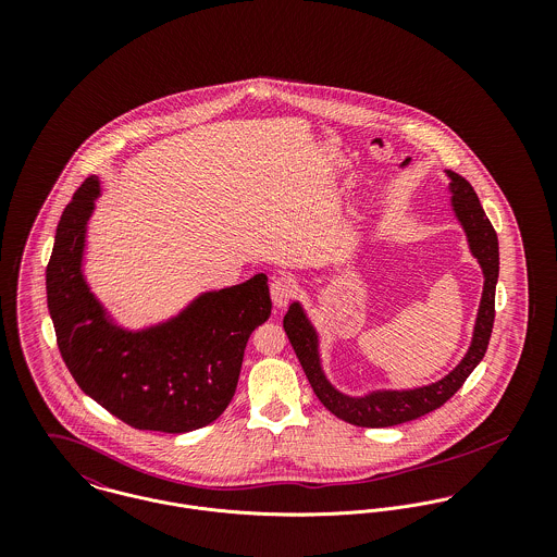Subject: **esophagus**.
I'll return each instance as SVG.
<instances>
[{"instance_id": "esophagus-1", "label": "esophagus", "mask_w": 557, "mask_h": 557, "mask_svg": "<svg viewBox=\"0 0 557 557\" xmlns=\"http://www.w3.org/2000/svg\"><path fill=\"white\" fill-rule=\"evenodd\" d=\"M296 294H298V285H296V281L289 278V276H278V278H274L272 285H270L272 302H274L276 307H281V309L287 307L289 300H292Z\"/></svg>"}]
</instances>
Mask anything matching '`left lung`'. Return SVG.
<instances>
[{"instance_id":"obj_1","label":"left lung","mask_w":557,"mask_h":557,"mask_svg":"<svg viewBox=\"0 0 557 557\" xmlns=\"http://www.w3.org/2000/svg\"><path fill=\"white\" fill-rule=\"evenodd\" d=\"M450 184V203L455 210V216L459 219L472 255L476 257L484 285H482V298L478 307L476 325L472 334V345L463 360L440 382L411 388V391H373L364 397H349L341 391H336L323 369H321V356H319V336L315 325L307 318L300 302H294L283 319V327L289 336V343L307 373L309 384L313 386V393L323 403L325 409H330L336 418L356 424V426H395L409 420H416L437 407H442L448 398L453 397L470 377V373L478 367V362L484 358L493 319H495V285L499 276V246L497 234L486 219L476 190L472 184L461 177L455 171H446Z\"/></svg>"}]
</instances>
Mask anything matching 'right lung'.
Masks as SVG:
<instances>
[{"label": "right lung", "mask_w": 557, "mask_h": 557, "mask_svg": "<svg viewBox=\"0 0 557 557\" xmlns=\"http://www.w3.org/2000/svg\"><path fill=\"white\" fill-rule=\"evenodd\" d=\"M100 180L87 177L66 206L47 265V305L60 354L87 397L122 422L188 433L234 398L250 332L270 318L268 276L206 292L175 318L141 330L117 325L83 274L87 221Z\"/></svg>", "instance_id": "add662e5"}]
</instances>
